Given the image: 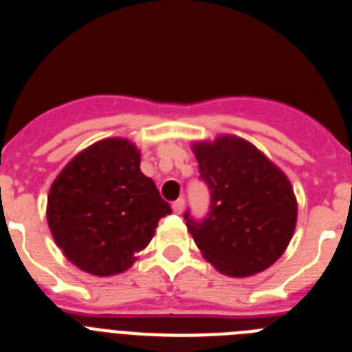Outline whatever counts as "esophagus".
<instances>
[{
  "label": "esophagus",
  "mask_w": 352,
  "mask_h": 352,
  "mask_svg": "<svg viewBox=\"0 0 352 352\" xmlns=\"http://www.w3.org/2000/svg\"><path fill=\"white\" fill-rule=\"evenodd\" d=\"M183 208H185V199H178V201H174L173 203V211L174 213H182Z\"/></svg>",
  "instance_id": "obj_1"
}]
</instances>
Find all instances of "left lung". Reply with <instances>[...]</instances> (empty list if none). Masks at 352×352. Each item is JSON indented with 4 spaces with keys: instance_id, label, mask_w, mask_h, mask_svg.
<instances>
[{
    "instance_id": "1",
    "label": "left lung",
    "mask_w": 352,
    "mask_h": 352,
    "mask_svg": "<svg viewBox=\"0 0 352 352\" xmlns=\"http://www.w3.org/2000/svg\"><path fill=\"white\" fill-rule=\"evenodd\" d=\"M201 179L210 188L204 220L185 213L204 259L227 276L256 275L287 248L298 219L289 178L252 142L236 135L192 142Z\"/></svg>"
}]
</instances>
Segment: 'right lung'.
I'll use <instances>...</instances> for the list:
<instances>
[{
  "label": "right lung",
  "mask_w": 352,
  "mask_h": 352,
  "mask_svg": "<svg viewBox=\"0 0 352 352\" xmlns=\"http://www.w3.org/2000/svg\"><path fill=\"white\" fill-rule=\"evenodd\" d=\"M141 151L123 138L88 146L56 176L47 223L56 245L95 276L123 273L148 247L170 206L141 173Z\"/></svg>",
  "instance_id": "1"
}]
</instances>
